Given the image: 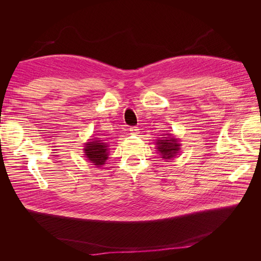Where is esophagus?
Returning <instances> with one entry per match:
<instances>
[{
  "mask_svg": "<svg viewBox=\"0 0 261 261\" xmlns=\"http://www.w3.org/2000/svg\"><path fill=\"white\" fill-rule=\"evenodd\" d=\"M129 132H130V134H133V135H136V134H138L139 129H138V127H136V126H133V127L129 128Z\"/></svg>",
  "mask_w": 261,
  "mask_h": 261,
  "instance_id": "obj_1",
  "label": "esophagus"
}]
</instances>
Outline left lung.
I'll list each match as a JSON object with an SVG mask.
<instances>
[{
  "instance_id": "1",
  "label": "left lung",
  "mask_w": 261,
  "mask_h": 261,
  "mask_svg": "<svg viewBox=\"0 0 261 261\" xmlns=\"http://www.w3.org/2000/svg\"><path fill=\"white\" fill-rule=\"evenodd\" d=\"M160 139H158L156 141V149L159 153L162 155L163 159L165 160H170L172 158H174L176 153L179 151V147L180 144H178L177 138H175L171 134H164V135H161Z\"/></svg>"
}]
</instances>
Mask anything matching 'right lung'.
<instances>
[{
  "label": "right lung",
  "mask_w": 261,
  "mask_h": 261,
  "mask_svg": "<svg viewBox=\"0 0 261 261\" xmlns=\"http://www.w3.org/2000/svg\"><path fill=\"white\" fill-rule=\"evenodd\" d=\"M85 155L91 163L101 167L108 159L109 146L102 140H90L85 146Z\"/></svg>",
  "instance_id": "right-lung-1"
}]
</instances>
